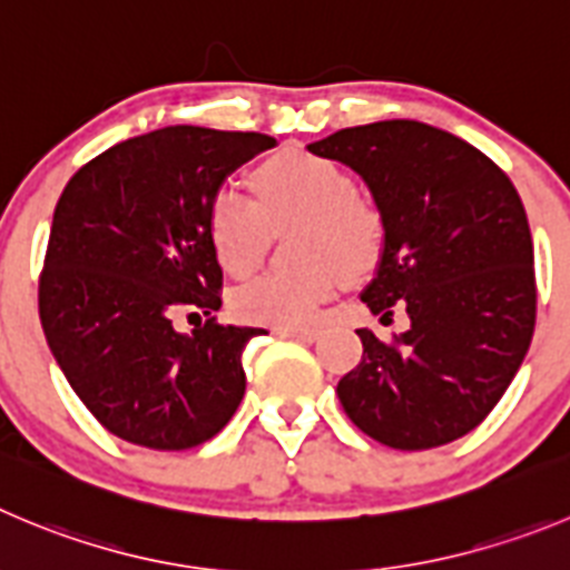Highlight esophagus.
<instances>
[{"label":"esophagus","instance_id":"34e87169","mask_svg":"<svg viewBox=\"0 0 570 570\" xmlns=\"http://www.w3.org/2000/svg\"><path fill=\"white\" fill-rule=\"evenodd\" d=\"M278 334H284V337L289 340H303V343H315L317 337H321V332L317 328H278Z\"/></svg>","mask_w":570,"mask_h":570}]
</instances>
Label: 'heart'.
<instances>
[{
  "label": "heart",
  "instance_id": "heart-1",
  "mask_svg": "<svg viewBox=\"0 0 570 570\" xmlns=\"http://www.w3.org/2000/svg\"><path fill=\"white\" fill-rule=\"evenodd\" d=\"M253 196L233 185L213 190L205 230L219 267L242 278L258 264L264 233L278 222L301 219L297 269L261 273L233 292L242 321L267 326H306L334 295L340 275L360 278L382 255L385 227L371 202L357 196L354 179L326 157L281 151L253 171Z\"/></svg>",
  "mask_w": 570,
  "mask_h": 570
}]
</instances>
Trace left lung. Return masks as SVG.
Listing matches in <instances>:
<instances>
[{"mask_svg":"<svg viewBox=\"0 0 570 570\" xmlns=\"http://www.w3.org/2000/svg\"><path fill=\"white\" fill-rule=\"evenodd\" d=\"M368 188L385 227L363 289L374 315L402 306L411 328L337 382L348 419L393 450L450 444L489 416L534 334V247L507 174L461 137L419 120L340 129L309 142Z\"/></svg>","mask_w":570,"mask_h":570,"instance_id":"8db88e82","label":"left lung"}]
</instances>
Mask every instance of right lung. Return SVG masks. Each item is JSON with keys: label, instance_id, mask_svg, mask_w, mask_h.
Wrapping results in <instances>:
<instances>
[{"label": "right lung", "instance_id": "1", "mask_svg": "<svg viewBox=\"0 0 570 570\" xmlns=\"http://www.w3.org/2000/svg\"><path fill=\"white\" fill-rule=\"evenodd\" d=\"M275 146L258 131L165 126L89 159L52 213L39 284L47 345L72 391L117 439L188 450L244 396L242 354L264 328L183 312L222 306L205 210L238 165Z\"/></svg>", "mask_w": 570, "mask_h": 570}]
</instances>
